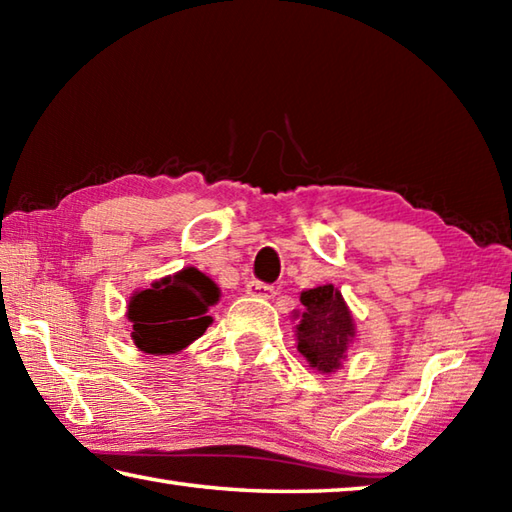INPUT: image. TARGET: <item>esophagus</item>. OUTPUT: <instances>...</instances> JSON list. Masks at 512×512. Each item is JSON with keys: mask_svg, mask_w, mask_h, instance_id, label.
I'll list each match as a JSON object with an SVG mask.
<instances>
[{"mask_svg": "<svg viewBox=\"0 0 512 512\" xmlns=\"http://www.w3.org/2000/svg\"><path fill=\"white\" fill-rule=\"evenodd\" d=\"M246 293H248V296H255V298H273L277 291H275V287H271V284L259 282V280H250L246 284Z\"/></svg>", "mask_w": 512, "mask_h": 512, "instance_id": "obj_1", "label": "esophagus"}]
</instances>
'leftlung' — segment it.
I'll list each match as a JSON object with an SVG mask.
<instances>
[{
    "label": "left lung",
    "mask_w": 512,
    "mask_h": 512,
    "mask_svg": "<svg viewBox=\"0 0 512 512\" xmlns=\"http://www.w3.org/2000/svg\"><path fill=\"white\" fill-rule=\"evenodd\" d=\"M305 305L298 329V352L311 368L334 372L348 357V345L354 339V323L348 305L332 284L300 293Z\"/></svg>",
    "instance_id": "obj_1"
}]
</instances>
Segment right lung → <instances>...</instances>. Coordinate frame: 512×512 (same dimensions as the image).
<instances>
[{
	"label": "right lung",
	"instance_id": "1",
	"mask_svg": "<svg viewBox=\"0 0 512 512\" xmlns=\"http://www.w3.org/2000/svg\"><path fill=\"white\" fill-rule=\"evenodd\" d=\"M219 300V289L196 268L164 277L128 302L133 341L149 354H173L205 334L212 318L207 311Z\"/></svg>",
	"mask_w": 512,
	"mask_h": 512
}]
</instances>
